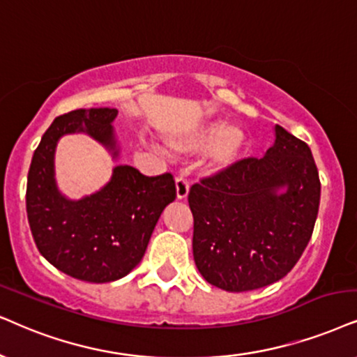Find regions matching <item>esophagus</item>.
I'll return each instance as SVG.
<instances>
[{
  "mask_svg": "<svg viewBox=\"0 0 357 357\" xmlns=\"http://www.w3.org/2000/svg\"><path fill=\"white\" fill-rule=\"evenodd\" d=\"M188 194L189 183L183 178V176H179V178H176V196H178V199H186Z\"/></svg>",
  "mask_w": 357,
  "mask_h": 357,
  "instance_id": "obj_1",
  "label": "esophagus"
}]
</instances>
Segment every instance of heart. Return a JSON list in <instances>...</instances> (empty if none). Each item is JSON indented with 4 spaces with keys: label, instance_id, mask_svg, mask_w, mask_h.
<instances>
[{
    "label": "heart",
    "instance_id": "1",
    "mask_svg": "<svg viewBox=\"0 0 357 357\" xmlns=\"http://www.w3.org/2000/svg\"><path fill=\"white\" fill-rule=\"evenodd\" d=\"M249 145L247 132L227 120H209L194 126L189 132L169 139V148L176 153L206 151V168L219 174L231 169L241 160Z\"/></svg>",
    "mask_w": 357,
    "mask_h": 357
}]
</instances>
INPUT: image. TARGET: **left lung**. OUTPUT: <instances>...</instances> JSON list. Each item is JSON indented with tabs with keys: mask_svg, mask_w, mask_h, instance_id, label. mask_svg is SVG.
<instances>
[{
	"mask_svg": "<svg viewBox=\"0 0 357 357\" xmlns=\"http://www.w3.org/2000/svg\"><path fill=\"white\" fill-rule=\"evenodd\" d=\"M319 194L310 146L275 125V142L264 158L238 161L189 191L199 273L225 291L278 282L308 245Z\"/></svg>",
	"mask_w": 357,
	"mask_h": 357,
	"instance_id": "left-lung-1",
	"label": "left lung"
}]
</instances>
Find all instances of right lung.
<instances>
[{
	"instance_id": "1",
	"label": "right lung",
	"mask_w": 357,
	"mask_h": 357,
	"mask_svg": "<svg viewBox=\"0 0 357 357\" xmlns=\"http://www.w3.org/2000/svg\"><path fill=\"white\" fill-rule=\"evenodd\" d=\"M116 108H79L57 116L40 138L28 174L26 211L40 255L57 270L90 283L123 278L142 261L165 207L176 199L169 173L148 178L116 165L98 191L70 199L56 181V148L66 135L84 133L120 158Z\"/></svg>"
}]
</instances>
